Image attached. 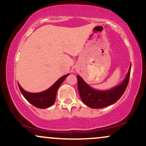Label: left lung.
<instances>
[{
  "mask_svg": "<svg viewBox=\"0 0 146 146\" xmlns=\"http://www.w3.org/2000/svg\"><path fill=\"white\" fill-rule=\"evenodd\" d=\"M131 64L121 84L108 90H97L88 85L78 75V86L80 98L85 105L91 108H102L113 104L119 100L128 86Z\"/></svg>",
  "mask_w": 146,
  "mask_h": 146,
  "instance_id": "left-lung-1",
  "label": "left lung"
}]
</instances>
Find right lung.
Masks as SVG:
<instances>
[{
    "mask_svg": "<svg viewBox=\"0 0 146 146\" xmlns=\"http://www.w3.org/2000/svg\"><path fill=\"white\" fill-rule=\"evenodd\" d=\"M68 75L69 73L61 77L50 88L40 93H29L23 89L18 82V84L21 93L30 104L37 108L44 109L48 108L54 104L56 101L57 91Z\"/></svg>",
    "mask_w": 146,
    "mask_h": 146,
    "instance_id": "add662e5",
    "label": "right lung"
}]
</instances>
